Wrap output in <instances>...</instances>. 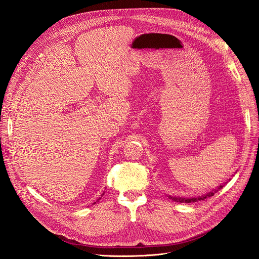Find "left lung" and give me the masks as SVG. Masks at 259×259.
I'll return each mask as SVG.
<instances>
[{"instance_id":"8db88e82","label":"left lung","mask_w":259,"mask_h":259,"mask_svg":"<svg viewBox=\"0 0 259 259\" xmlns=\"http://www.w3.org/2000/svg\"><path fill=\"white\" fill-rule=\"evenodd\" d=\"M221 188H223V185L219 186L217 189L213 190L211 192H208L206 193L205 195H202V197H198V198H178V197H169L173 201H176V202H180V203H191V202H197V201H201V200H205L206 198H209L211 197V195H214Z\"/></svg>"}]
</instances>
